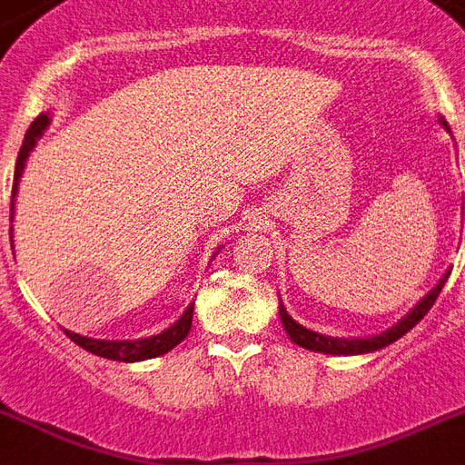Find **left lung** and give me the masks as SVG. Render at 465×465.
I'll return each instance as SVG.
<instances>
[{
	"label": "left lung",
	"mask_w": 465,
	"mask_h": 465,
	"mask_svg": "<svg viewBox=\"0 0 465 465\" xmlns=\"http://www.w3.org/2000/svg\"><path fill=\"white\" fill-rule=\"evenodd\" d=\"M440 123L444 125V130H449L447 121H442L440 118ZM449 273L451 271H447V273L440 278V282H437L435 287H432L430 292L425 294L420 302H418L416 306H413L409 313H406L401 321H397V323L392 325L390 330H385V332H380V335H373V337H366V340H342V337H328V335H321V332H313V330L304 328V325H299L297 321H294L290 313L285 311V306H282V302H280V321H282V325H285V332L290 335V340H292L294 344H299V347L304 349H311V351H321V354H337V356H354V354H368V351H375V349H382L387 347V344L397 342L399 337H404L406 332L411 328H416V323H420V318L428 313V311L432 309V304H435V299L440 297V292H442L444 282H447Z\"/></svg>",
	"instance_id": "left-lung-1"
}]
</instances>
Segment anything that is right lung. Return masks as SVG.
Returning <instances> with one entry per match:
<instances>
[{"label": "right lung", "instance_id": "right-lung-1", "mask_svg": "<svg viewBox=\"0 0 465 465\" xmlns=\"http://www.w3.org/2000/svg\"><path fill=\"white\" fill-rule=\"evenodd\" d=\"M49 114H40V116L35 118L33 125L28 128L25 133V140H23V147L18 152V161H16V173H14V187H11V218H14V202H16V194H18V180L23 175V168H25V161H28L30 152L33 147L37 144V140L42 137V133L47 130L49 125ZM192 313H194V302L185 309V313L171 325L166 328L163 332L159 335H152V337H144V340H92V337H83L78 332H71V330H64L68 337H71L73 342L83 347L85 351L90 354H97L102 359H111V361H125V363H133V361H144V359H154V356L166 354L171 351L173 347H178L183 340L187 337L192 328Z\"/></svg>", "mask_w": 465, "mask_h": 465}]
</instances>
